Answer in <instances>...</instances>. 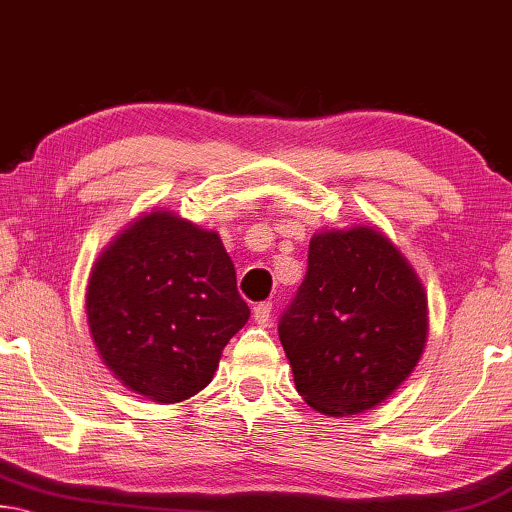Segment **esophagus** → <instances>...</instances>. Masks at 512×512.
Masks as SVG:
<instances>
[{"label": "esophagus", "mask_w": 512, "mask_h": 512, "mask_svg": "<svg viewBox=\"0 0 512 512\" xmlns=\"http://www.w3.org/2000/svg\"><path fill=\"white\" fill-rule=\"evenodd\" d=\"M254 320H256V325L270 327L272 325V304L263 302V304L254 306Z\"/></svg>", "instance_id": "obj_1"}]
</instances>
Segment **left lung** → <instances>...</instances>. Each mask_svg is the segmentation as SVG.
<instances>
[{
  "instance_id": "1",
  "label": "left lung",
  "mask_w": 512,
  "mask_h": 512,
  "mask_svg": "<svg viewBox=\"0 0 512 512\" xmlns=\"http://www.w3.org/2000/svg\"><path fill=\"white\" fill-rule=\"evenodd\" d=\"M428 300L412 265L371 226L320 231L309 267L279 320L295 387L313 410L361 414L419 364Z\"/></svg>"
}]
</instances>
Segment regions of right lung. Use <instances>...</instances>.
Listing matches in <instances>:
<instances>
[{"mask_svg":"<svg viewBox=\"0 0 512 512\" xmlns=\"http://www.w3.org/2000/svg\"><path fill=\"white\" fill-rule=\"evenodd\" d=\"M86 316L102 361L125 387L180 403L208 387L249 306L219 235L155 210L102 251Z\"/></svg>","mask_w":512,"mask_h":512,"instance_id":"1","label":"right lung"}]
</instances>
